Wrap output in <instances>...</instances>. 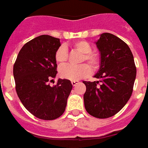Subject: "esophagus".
Masks as SVG:
<instances>
[{"mask_svg": "<svg viewBox=\"0 0 148 148\" xmlns=\"http://www.w3.org/2000/svg\"><path fill=\"white\" fill-rule=\"evenodd\" d=\"M79 84V81L78 80H72V84L73 86H76V84Z\"/></svg>", "mask_w": 148, "mask_h": 148, "instance_id": "34e87169", "label": "esophagus"}]
</instances>
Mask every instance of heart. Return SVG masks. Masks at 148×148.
<instances>
[{
    "instance_id": "obj_1",
    "label": "heart",
    "mask_w": 148,
    "mask_h": 148,
    "mask_svg": "<svg viewBox=\"0 0 148 148\" xmlns=\"http://www.w3.org/2000/svg\"><path fill=\"white\" fill-rule=\"evenodd\" d=\"M73 48L82 53V56L80 59L81 62L86 61L90 65L93 70L98 68L100 65V56L95 52L92 51V47L88 42L78 41L72 44ZM68 51L66 47H60L58 49L55 55L56 60L58 64H64L68 60ZM86 64H80L78 66L74 65H65L60 69V75L64 79L70 80H78L84 78L90 74L91 68Z\"/></svg>"
}]
</instances>
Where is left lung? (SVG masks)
I'll return each mask as SVG.
<instances>
[{
  "label": "left lung",
  "instance_id": "1",
  "mask_svg": "<svg viewBox=\"0 0 148 148\" xmlns=\"http://www.w3.org/2000/svg\"><path fill=\"white\" fill-rule=\"evenodd\" d=\"M101 52V67L94 77L84 81L85 110L97 119H107L123 109L133 92L136 76L134 57L128 45L110 33L101 34L96 42Z\"/></svg>",
  "mask_w": 148,
  "mask_h": 148
}]
</instances>
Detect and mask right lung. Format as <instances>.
Segmentation results:
<instances>
[{
	"label": "right lung",
	"mask_w": 148,
	"mask_h": 148,
	"mask_svg": "<svg viewBox=\"0 0 148 148\" xmlns=\"http://www.w3.org/2000/svg\"><path fill=\"white\" fill-rule=\"evenodd\" d=\"M60 47V38L38 36L22 47L14 64L15 88L19 99L30 114L42 120L60 118L72 91L69 80L59 79L53 86L49 84L56 76L55 55Z\"/></svg>",
	"instance_id": "1"
}]
</instances>
